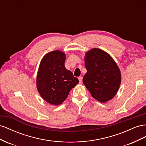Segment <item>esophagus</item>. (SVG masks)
<instances>
[{
	"label": "esophagus",
	"mask_w": 146,
	"mask_h": 146,
	"mask_svg": "<svg viewBox=\"0 0 146 146\" xmlns=\"http://www.w3.org/2000/svg\"><path fill=\"white\" fill-rule=\"evenodd\" d=\"M78 80H79V81H80V82L81 83L82 81V77H81V76L78 77Z\"/></svg>",
	"instance_id": "1"
}]
</instances>
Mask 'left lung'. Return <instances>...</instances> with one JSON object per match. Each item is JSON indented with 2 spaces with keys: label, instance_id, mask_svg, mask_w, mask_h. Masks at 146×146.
<instances>
[{
  "label": "left lung",
  "instance_id": "obj_1",
  "mask_svg": "<svg viewBox=\"0 0 146 146\" xmlns=\"http://www.w3.org/2000/svg\"><path fill=\"white\" fill-rule=\"evenodd\" d=\"M87 73L83 84L93 98L101 103L107 102L117 93L121 83V73L114 60L109 54L98 48L86 52Z\"/></svg>",
  "mask_w": 146,
  "mask_h": 146
}]
</instances>
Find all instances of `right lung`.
<instances>
[{"label": "right lung", "mask_w": 146, "mask_h": 146, "mask_svg": "<svg viewBox=\"0 0 146 146\" xmlns=\"http://www.w3.org/2000/svg\"><path fill=\"white\" fill-rule=\"evenodd\" d=\"M66 54L60 50L49 52L41 59L36 76V88L40 96L52 105H60L70 91L79 82L66 69Z\"/></svg>", "instance_id": "right-lung-1"}]
</instances>
